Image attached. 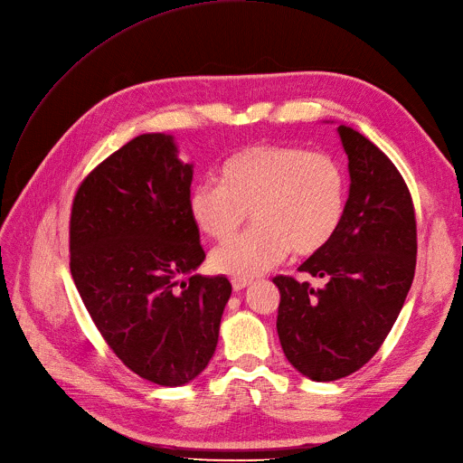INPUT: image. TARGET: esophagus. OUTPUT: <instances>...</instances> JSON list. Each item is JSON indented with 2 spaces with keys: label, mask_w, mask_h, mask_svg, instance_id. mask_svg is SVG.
<instances>
[{
  "label": "esophagus",
  "mask_w": 463,
  "mask_h": 463,
  "mask_svg": "<svg viewBox=\"0 0 463 463\" xmlns=\"http://www.w3.org/2000/svg\"><path fill=\"white\" fill-rule=\"evenodd\" d=\"M249 285H252V279H247V277H233V279H232V287H233L235 292L247 288Z\"/></svg>",
  "instance_id": "1"
}]
</instances>
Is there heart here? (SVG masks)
Wrapping results in <instances>:
<instances>
[{
  "instance_id": "obj_1",
  "label": "heart",
  "mask_w": 463,
  "mask_h": 463,
  "mask_svg": "<svg viewBox=\"0 0 463 463\" xmlns=\"http://www.w3.org/2000/svg\"><path fill=\"white\" fill-rule=\"evenodd\" d=\"M347 175L342 163L298 146L256 144L220 167V184L192 188L188 211L211 239L232 237L250 211L254 224L211 252V266L233 277H254L296 256L319 252L342 226Z\"/></svg>"
}]
</instances>
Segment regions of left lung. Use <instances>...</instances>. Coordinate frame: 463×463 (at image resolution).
I'll use <instances>...</instances> for the list:
<instances>
[{
	"label": "left lung",
	"mask_w": 463,
	"mask_h": 463,
	"mask_svg": "<svg viewBox=\"0 0 463 463\" xmlns=\"http://www.w3.org/2000/svg\"><path fill=\"white\" fill-rule=\"evenodd\" d=\"M338 135L349 161V197L330 243L298 268L323 287L277 275V335L288 363L316 382L354 374L397 321L416 269L412 195L392 159L351 127Z\"/></svg>",
	"instance_id": "8db88e82"
}]
</instances>
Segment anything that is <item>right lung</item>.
<instances>
[{
    "label": "right lung",
    "instance_id": "1",
    "mask_svg": "<svg viewBox=\"0 0 463 463\" xmlns=\"http://www.w3.org/2000/svg\"><path fill=\"white\" fill-rule=\"evenodd\" d=\"M192 178L173 137L140 135L83 178L70 214V271L92 323L128 371L167 387L205 371L232 294L222 275L178 283L205 260Z\"/></svg>",
    "mask_w": 463,
    "mask_h": 463
}]
</instances>
